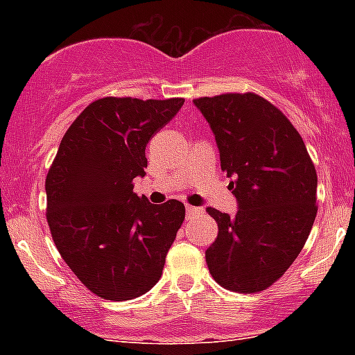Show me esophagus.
Wrapping results in <instances>:
<instances>
[{"label":"esophagus","instance_id":"esophagus-1","mask_svg":"<svg viewBox=\"0 0 355 355\" xmlns=\"http://www.w3.org/2000/svg\"><path fill=\"white\" fill-rule=\"evenodd\" d=\"M202 213V207H198V206H187V218L194 216V214H199Z\"/></svg>","mask_w":355,"mask_h":355}]
</instances>
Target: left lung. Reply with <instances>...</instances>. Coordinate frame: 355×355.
Instances as JSON below:
<instances>
[{
	"label": "left lung",
	"mask_w": 355,
	"mask_h": 355,
	"mask_svg": "<svg viewBox=\"0 0 355 355\" xmlns=\"http://www.w3.org/2000/svg\"><path fill=\"white\" fill-rule=\"evenodd\" d=\"M194 105L213 130L239 204L235 216L207 207L218 223L207 268L221 287L261 292L288 270L309 237L316 168L288 118L261 96L230 92Z\"/></svg>",
	"instance_id": "1"
}]
</instances>
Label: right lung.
<instances>
[{
    "mask_svg": "<svg viewBox=\"0 0 355 355\" xmlns=\"http://www.w3.org/2000/svg\"><path fill=\"white\" fill-rule=\"evenodd\" d=\"M185 99L103 98L63 135L46 177L49 230L75 277L106 300H130L156 285L185 218L180 200L151 204L134 192L146 146Z\"/></svg>",
    "mask_w": 355,
    "mask_h": 355,
    "instance_id": "add662e5",
    "label": "right lung"
}]
</instances>
